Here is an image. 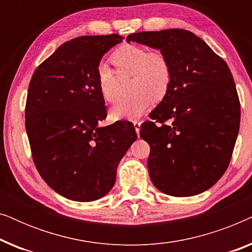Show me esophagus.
Masks as SVG:
<instances>
[{"label":"esophagus","mask_w":252,"mask_h":252,"mask_svg":"<svg viewBox=\"0 0 252 252\" xmlns=\"http://www.w3.org/2000/svg\"><path fill=\"white\" fill-rule=\"evenodd\" d=\"M133 124H134V127H135V130H136L137 135H139V133H140V126H141V122H139V120H134Z\"/></svg>","instance_id":"1"}]
</instances>
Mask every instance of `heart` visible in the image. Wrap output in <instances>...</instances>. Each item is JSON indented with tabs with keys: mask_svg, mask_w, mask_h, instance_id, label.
I'll use <instances>...</instances> for the list:
<instances>
[{
	"mask_svg": "<svg viewBox=\"0 0 252 252\" xmlns=\"http://www.w3.org/2000/svg\"><path fill=\"white\" fill-rule=\"evenodd\" d=\"M113 71L102 65L97 71L99 94L105 102L116 104L122 97L119 79L133 75L132 96L123 99L111 110V117L118 119H135L142 116L154 102H160L170 93L173 81L171 62L160 51H149L146 48L124 44L111 55Z\"/></svg>",
	"mask_w": 252,
	"mask_h": 252,
	"instance_id": "b5f03b06",
	"label": "heart"
}]
</instances>
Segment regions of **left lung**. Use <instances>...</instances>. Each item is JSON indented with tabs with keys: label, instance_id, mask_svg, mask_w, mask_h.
I'll return each mask as SVG.
<instances>
[{
	"label": "left lung",
	"instance_id": "left-lung-1",
	"mask_svg": "<svg viewBox=\"0 0 252 252\" xmlns=\"http://www.w3.org/2000/svg\"><path fill=\"white\" fill-rule=\"evenodd\" d=\"M126 41L159 49L173 70L170 93L150 113L155 122L140 130L150 146L151 181L175 197L208 190L228 167L240 128L239 95L228 65L186 30L133 33Z\"/></svg>",
	"mask_w": 252,
	"mask_h": 252
}]
</instances>
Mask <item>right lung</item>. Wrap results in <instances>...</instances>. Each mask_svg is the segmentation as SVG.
Listing matches in <instances>:
<instances>
[{"instance_id": "obj_1", "label": "right lung", "mask_w": 252, "mask_h": 252, "mask_svg": "<svg viewBox=\"0 0 252 252\" xmlns=\"http://www.w3.org/2000/svg\"><path fill=\"white\" fill-rule=\"evenodd\" d=\"M123 39L118 34L75 37L42 62L31 79L25 127L33 161L46 184L72 201L108 194L120 159L137 137L125 120L98 126L106 118L98 65Z\"/></svg>"}]
</instances>
